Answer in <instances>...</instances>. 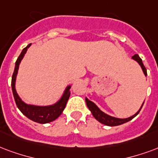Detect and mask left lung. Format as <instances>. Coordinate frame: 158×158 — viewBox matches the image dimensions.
Instances as JSON below:
<instances>
[{"instance_id": "obj_1", "label": "left lung", "mask_w": 158, "mask_h": 158, "mask_svg": "<svg viewBox=\"0 0 158 158\" xmlns=\"http://www.w3.org/2000/svg\"><path fill=\"white\" fill-rule=\"evenodd\" d=\"M132 58L135 61H136L138 63L139 65L141 67V69L143 71L145 76H147V69L145 68L144 64L142 63V60H141V58L139 57L138 54H135L134 56H132ZM85 102H86V105L88 106L89 110H90L93 116L96 119L97 121H99V122H100V123L106 125V126H109V127L120 126L121 124L126 123V122H128V121H131V120H132L133 118L138 115V113L140 112L141 109L142 108L143 104H144V102H143V104L141 105L140 110L135 113V115H133L132 116L126 118V119H120V118H115L113 117V116H110V115H107L106 113H104L103 111H101L100 109L98 108V106H97L94 102H92V101H90L89 100H88L87 98H85Z\"/></svg>"}]
</instances>
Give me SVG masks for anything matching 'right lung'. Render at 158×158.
Instances as JSON below:
<instances>
[{
  "label": "right lung",
  "mask_w": 158,
  "mask_h": 158,
  "mask_svg": "<svg viewBox=\"0 0 158 158\" xmlns=\"http://www.w3.org/2000/svg\"><path fill=\"white\" fill-rule=\"evenodd\" d=\"M31 46V43L26 47L21 52L19 57L17 58L16 64H15V69H14L12 78H11V89H12V93H13L14 99L17 104V106L18 107L21 112L23 115H26L27 117L31 120V121L37 122L40 124L49 123L51 121H54L57 118L61 115L62 112L64 111V108L66 106V104L68 102V100L70 95V88L71 86H68L65 89L64 94L60 98V100L58 102L55 103L54 105L47 106H32V105H27L25 102H23L22 99L20 98L19 95L17 94L16 91V79H17V74L19 69L20 63L22 61L25 53L27 52V50L29 47Z\"/></svg>",
  "instance_id": "1"
}]
</instances>
